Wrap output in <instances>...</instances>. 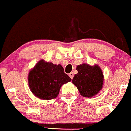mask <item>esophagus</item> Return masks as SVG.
Returning a JSON list of instances; mask_svg holds the SVG:
<instances>
[{"instance_id": "1", "label": "esophagus", "mask_w": 131, "mask_h": 131, "mask_svg": "<svg viewBox=\"0 0 131 131\" xmlns=\"http://www.w3.org/2000/svg\"><path fill=\"white\" fill-rule=\"evenodd\" d=\"M69 75L71 79H73V76H74V74H73V72H71L70 73H69Z\"/></svg>"}]
</instances>
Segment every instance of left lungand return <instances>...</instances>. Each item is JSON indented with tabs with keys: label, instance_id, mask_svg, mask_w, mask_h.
<instances>
[{
	"label": "left lung",
	"instance_id": "obj_1",
	"mask_svg": "<svg viewBox=\"0 0 131 131\" xmlns=\"http://www.w3.org/2000/svg\"><path fill=\"white\" fill-rule=\"evenodd\" d=\"M78 72L74 74L72 82L78 88L81 95L85 97H92L101 90L103 84V72L98 65L88 64L77 66Z\"/></svg>",
	"mask_w": 131,
	"mask_h": 131
}]
</instances>
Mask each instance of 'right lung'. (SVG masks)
Masks as SVG:
<instances>
[{
    "instance_id": "add662e5",
    "label": "right lung",
    "mask_w": 131,
    "mask_h": 131,
    "mask_svg": "<svg viewBox=\"0 0 131 131\" xmlns=\"http://www.w3.org/2000/svg\"><path fill=\"white\" fill-rule=\"evenodd\" d=\"M71 81L61 65L46 62L44 59L37 62L28 74L31 92L37 97L46 101L57 97L62 85Z\"/></svg>"
}]
</instances>
